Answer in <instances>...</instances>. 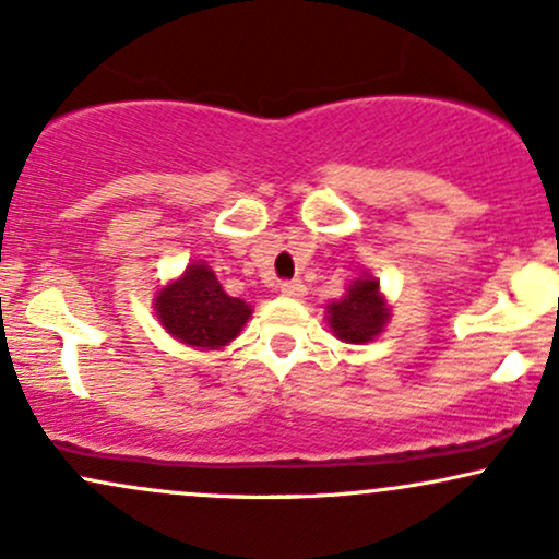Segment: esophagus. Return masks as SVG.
I'll use <instances>...</instances> for the list:
<instances>
[{"mask_svg": "<svg viewBox=\"0 0 559 559\" xmlns=\"http://www.w3.org/2000/svg\"><path fill=\"white\" fill-rule=\"evenodd\" d=\"M278 292L284 294V297H294V299H301L307 294V288L301 281H284V284H278Z\"/></svg>", "mask_w": 559, "mask_h": 559, "instance_id": "34e87169", "label": "esophagus"}]
</instances>
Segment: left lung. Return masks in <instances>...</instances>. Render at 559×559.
Here are the masks:
<instances>
[{
	"mask_svg": "<svg viewBox=\"0 0 559 559\" xmlns=\"http://www.w3.org/2000/svg\"><path fill=\"white\" fill-rule=\"evenodd\" d=\"M389 323V305L378 292V281L360 275L346 288L344 299L329 305V325L333 336L346 344L373 342Z\"/></svg>",
	"mask_w": 559,
	"mask_h": 559,
	"instance_id": "obj_1",
	"label": "left lung"
}]
</instances>
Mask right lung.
Listing matches in <instances>:
<instances>
[{
    "label": "right lung",
    "instance_id": "right-lung-1",
    "mask_svg": "<svg viewBox=\"0 0 559 559\" xmlns=\"http://www.w3.org/2000/svg\"><path fill=\"white\" fill-rule=\"evenodd\" d=\"M155 310L170 336L199 349H221L234 342L252 316L247 301L223 292L204 262H191L181 278L159 288Z\"/></svg>",
    "mask_w": 559,
    "mask_h": 559
}]
</instances>
